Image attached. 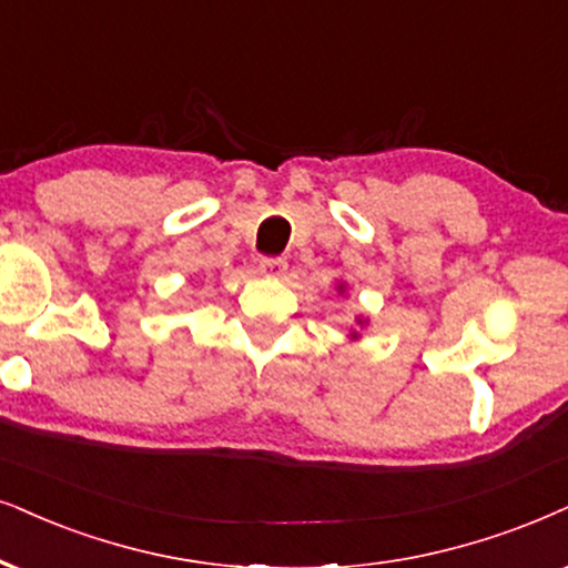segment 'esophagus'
Here are the masks:
<instances>
[{
  "label": "esophagus",
  "mask_w": 568,
  "mask_h": 568,
  "mask_svg": "<svg viewBox=\"0 0 568 568\" xmlns=\"http://www.w3.org/2000/svg\"><path fill=\"white\" fill-rule=\"evenodd\" d=\"M285 270H288V262L283 256H267V260L260 262V272L264 277H283Z\"/></svg>",
  "instance_id": "esophagus-1"
}]
</instances>
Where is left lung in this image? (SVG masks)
I'll return each mask as SVG.
<instances>
[{"label":"left lung","mask_w":568,"mask_h":568,"mask_svg":"<svg viewBox=\"0 0 568 568\" xmlns=\"http://www.w3.org/2000/svg\"><path fill=\"white\" fill-rule=\"evenodd\" d=\"M335 291L341 293V296H343V293H346V283H337V285H335ZM367 325H369V320H367V317H356V327L351 329V333H348V341H358V337H362V333H358V329L367 327Z\"/></svg>","instance_id":"left-lung-1"}]
</instances>
